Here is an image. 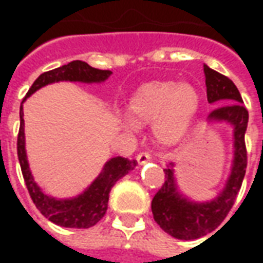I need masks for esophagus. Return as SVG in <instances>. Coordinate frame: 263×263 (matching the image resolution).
<instances>
[{
    "label": "esophagus",
    "mask_w": 263,
    "mask_h": 263,
    "mask_svg": "<svg viewBox=\"0 0 263 263\" xmlns=\"http://www.w3.org/2000/svg\"><path fill=\"white\" fill-rule=\"evenodd\" d=\"M137 160L139 165H145L146 162H149V160H151V155L146 154V152H142V154L138 155Z\"/></svg>",
    "instance_id": "obj_1"
}]
</instances>
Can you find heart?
<instances>
[{"label":"heart","mask_w":263,"mask_h":263,"mask_svg":"<svg viewBox=\"0 0 263 263\" xmlns=\"http://www.w3.org/2000/svg\"><path fill=\"white\" fill-rule=\"evenodd\" d=\"M200 109V94L190 83L151 81L138 88L128 103L131 118L122 124L128 129L154 122L156 141L176 146L192 131Z\"/></svg>","instance_id":"obj_1"}]
</instances>
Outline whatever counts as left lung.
I'll return each mask as SVG.
<instances>
[{
  "label": "left lung",
  "mask_w": 263,
  "mask_h": 263,
  "mask_svg": "<svg viewBox=\"0 0 263 263\" xmlns=\"http://www.w3.org/2000/svg\"><path fill=\"white\" fill-rule=\"evenodd\" d=\"M207 100L210 104L224 101L209 115V122H226L232 128L231 173L224 189L217 197L209 201H194L179 190L173 171V163L165 169V183L152 200L155 221L169 235L177 239H197L214 231L224 221L234 205L235 197L242 184L247 169L245 131L248 125V111L243 107L237 86L228 77L204 65Z\"/></svg>",
  "instance_id": "obj_1"
}]
</instances>
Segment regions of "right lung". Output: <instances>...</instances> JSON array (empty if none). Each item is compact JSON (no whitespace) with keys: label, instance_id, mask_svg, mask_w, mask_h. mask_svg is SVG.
<instances>
[{"label":"right lung","instance_id":"right-lung-1","mask_svg":"<svg viewBox=\"0 0 263 263\" xmlns=\"http://www.w3.org/2000/svg\"><path fill=\"white\" fill-rule=\"evenodd\" d=\"M111 74L112 73L109 70L94 69L90 65H87L86 62L73 60L67 65L45 71L39 76L29 88L25 98L22 100V103L39 88L52 83H58V81H80V83H88V84L103 83ZM20 118L21 126L20 134H18V143H16L18 159H20L21 171L24 175L26 187L36 209L56 226L66 227V228H90L96 226L107 211L109 192L112 186L121 177H124L135 169L137 160H129L121 156L112 158L104 165L101 173L94 179V182L83 193L71 198L52 197L39 187V184L35 182L29 169L25 149V121H24L22 105L20 108Z\"/></svg>","mask_w":263,"mask_h":263}]
</instances>
